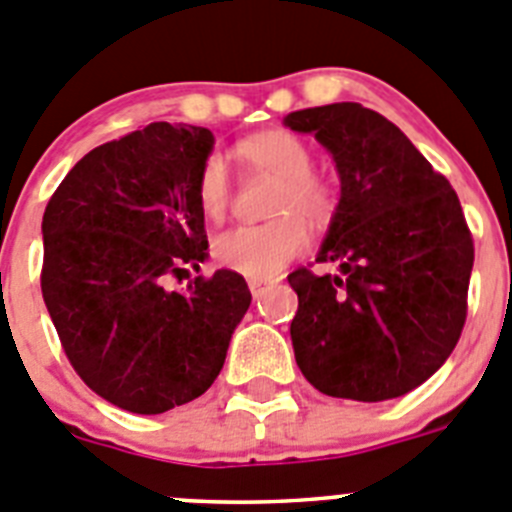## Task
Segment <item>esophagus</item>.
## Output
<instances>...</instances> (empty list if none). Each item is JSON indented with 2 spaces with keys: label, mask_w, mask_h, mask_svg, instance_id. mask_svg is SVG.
Segmentation results:
<instances>
[{
  "label": "esophagus",
  "mask_w": 512,
  "mask_h": 512,
  "mask_svg": "<svg viewBox=\"0 0 512 512\" xmlns=\"http://www.w3.org/2000/svg\"><path fill=\"white\" fill-rule=\"evenodd\" d=\"M273 283H278V280H273V278H250V290H252V296H260L262 290L265 288H270V285Z\"/></svg>",
  "instance_id": "obj_1"
}]
</instances>
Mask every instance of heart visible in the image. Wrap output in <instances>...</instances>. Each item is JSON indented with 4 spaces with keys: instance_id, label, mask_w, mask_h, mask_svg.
Instances as JSON below:
<instances>
[{
    "instance_id": "obj_1",
    "label": "heart",
    "mask_w": 512,
    "mask_h": 512,
    "mask_svg": "<svg viewBox=\"0 0 512 512\" xmlns=\"http://www.w3.org/2000/svg\"><path fill=\"white\" fill-rule=\"evenodd\" d=\"M237 153L257 173L275 178L270 216L273 222L255 227H234L214 239L216 262L245 278H275L308 245L311 224L326 222L334 211V191L329 181L313 170L311 147L288 130H267L245 137ZM199 206L206 219L219 222L232 204V181L219 155L206 158L196 186Z\"/></svg>"
}]
</instances>
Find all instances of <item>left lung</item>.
Returning <instances> with one entry per match:
<instances>
[{
	"mask_svg": "<svg viewBox=\"0 0 512 512\" xmlns=\"http://www.w3.org/2000/svg\"><path fill=\"white\" fill-rule=\"evenodd\" d=\"M334 158L342 199L316 262L298 267L290 324L303 377L331 398L411 393L457 347L467 321L472 232L457 191L382 114L357 101L290 112Z\"/></svg>",
	"mask_w": 512,
	"mask_h": 512,
	"instance_id": "obj_1",
	"label": "left lung"
}]
</instances>
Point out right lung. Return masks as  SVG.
Segmentation results:
<instances>
[{"label":"right lung","mask_w":512,"mask_h":512,"mask_svg":"<svg viewBox=\"0 0 512 512\" xmlns=\"http://www.w3.org/2000/svg\"><path fill=\"white\" fill-rule=\"evenodd\" d=\"M211 147L206 127L147 124L84 155L45 206L40 288L63 352L130 413L204 395L250 308L232 270L165 288L206 260L196 186Z\"/></svg>","instance_id":"1"}]
</instances>
